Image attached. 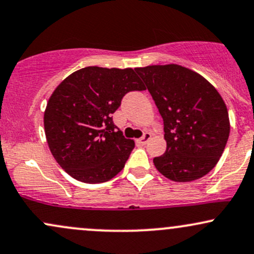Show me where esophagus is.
Listing matches in <instances>:
<instances>
[{
  "label": "esophagus",
  "instance_id": "obj_1",
  "mask_svg": "<svg viewBox=\"0 0 254 254\" xmlns=\"http://www.w3.org/2000/svg\"><path fill=\"white\" fill-rule=\"evenodd\" d=\"M150 139H151V133H150V132H145L144 135L142 136L141 138L138 139V142H139V143H141L142 145H145V144L148 143V142L150 141Z\"/></svg>",
  "mask_w": 254,
  "mask_h": 254
}]
</instances>
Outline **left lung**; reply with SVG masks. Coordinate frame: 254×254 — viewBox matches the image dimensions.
Returning <instances> with one entry per match:
<instances>
[{
	"label": "left lung",
	"instance_id": "obj_1",
	"mask_svg": "<svg viewBox=\"0 0 254 254\" xmlns=\"http://www.w3.org/2000/svg\"><path fill=\"white\" fill-rule=\"evenodd\" d=\"M164 121L165 154L154 157L156 170L173 182L197 180L222 155L229 117L218 92L197 72L177 64L135 69Z\"/></svg>",
	"mask_w": 254,
	"mask_h": 254
}]
</instances>
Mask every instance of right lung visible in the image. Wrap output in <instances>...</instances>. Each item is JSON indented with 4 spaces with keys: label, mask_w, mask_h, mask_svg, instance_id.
Wrapping results in <instances>:
<instances>
[{
    "label": "right lung",
    "mask_w": 254,
    "mask_h": 254,
    "mask_svg": "<svg viewBox=\"0 0 254 254\" xmlns=\"http://www.w3.org/2000/svg\"><path fill=\"white\" fill-rule=\"evenodd\" d=\"M144 89L131 68L87 66L62 81L44 113L46 141L58 165L87 184L117 176L135 142L117 129L112 115L127 93Z\"/></svg>",
    "instance_id": "right-lung-1"
}]
</instances>
